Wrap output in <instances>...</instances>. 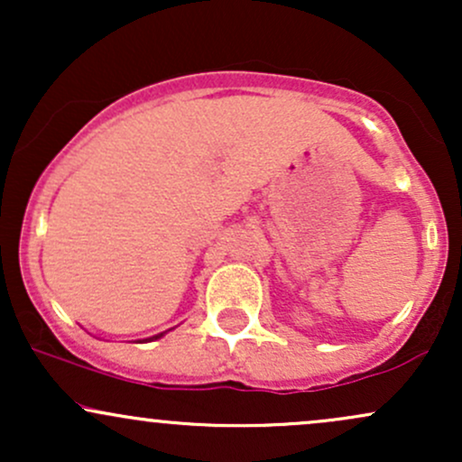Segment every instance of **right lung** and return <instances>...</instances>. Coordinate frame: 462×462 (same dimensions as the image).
Wrapping results in <instances>:
<instances>
[{
	"label": "right lung",
	"instance_id": "obj_1",
	"mask_svg": "<svg viewBox=\"0 0 462 462\" xmlns=\"http://www.w3.org/2000/svg\"><path fill=\"white\" fill-rule=\"evenodd\" d=\"M164 332H161V334H156V337H150V338H145V341H156V338H161Z\"/></svg>",
	"mask_w": 462,
	"mask_h": 462
}]
</instances>
